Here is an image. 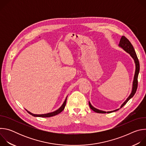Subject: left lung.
Wrapping results in <instances>:
<instances>
[{"label":"left lung","instance_id":"1","mask_svg":"<svg viewBox=\"0 0 146 146\" xmlns=\"http://www.w3.org/2000/svg\"><path fill=\"white\" fill-rule=\"evenodd\" d=\"M119 46L121 47H122L125 51H127V52H128L131 55V56L134 59L135 64H136V71H135V77H134V80H133V82L132 91V93L131 94V95H129V96L127 98V99L125 101L124 103L121 105V108H122L128 102V101L134 96V95L135 94V93L136 92V90H137V84H138L137 77H138V74H139V70H140V64H139V59L137 58V55L136 54V52L135 51V49H134L132 44L130 42V41L125 36H122L121 37L120 41H119ZM89 105H90V108L96 113H106V111L99 110L98 109H95V108H94L91 105V103L90 102H89ZM118 110V109L112 111H108L107 113H111V112H113V111H117Z\"/></svg>","mask_w":146,"mask_h":146}]
</instances>
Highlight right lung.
<instances>
[{"mask_svg":"<svg viewBox=\"0 0 146 146\" xmlns=\"http://www.w3.org/2000/svg\"><path fill=\"white\" fill-rule=\"evenodd\" d=\"M66 100H65L64 103H63V105H62V106L59 109H58L57 110H56L55 111H54L52 113H48V114H33L31 113H30L29 111H28V113H29L31 115L34 116V117H52V116H54V115H56L57 114H58L59 113H60V112H62V111H63L65 109V105H66Z\"/></svg>","mask_w":146,"mask_h":146,"instance_id":"right-lung-1","label":"right lung"}]
</instances>
